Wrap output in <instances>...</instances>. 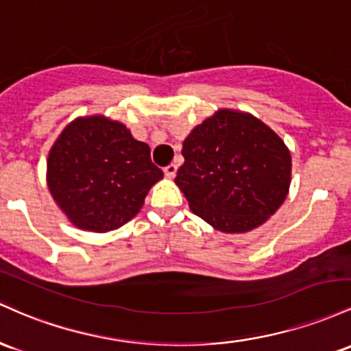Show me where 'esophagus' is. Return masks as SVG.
<instances>
[{"mask_svg": "<svg viewBox=\"0 0 351 351\" xmlns=\"http://www.w3.org/2000/svg\"><path fill=\"white\" fill-rule=\"evenodd\" d=\"M164 174L165 177H169V179H174L177 174V164H169L167 167L164 169Z\"/></svg>", "mask_w": 351, "mask_h": 351, "instance_id": "obj_1", "label": "esophagus"}]
</instances>
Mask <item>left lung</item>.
I'll return each mask as SVG.
<instances>
[{"mask_svg": "<svg viewBox=\"0 0 351 351\" xmlns=\"http://www.w3.org/2000/svg\"><path fill=\"white\" fill-rule=\"evenodd\" d=\"M176 184L215 230L243 234L278 210L292 182L289 147L249 112L219 109L182 144Z\"/></svg>", "mask_w": 351, "mask_h": 351, "instance_id": "1", "label": "left lung"}]
</instances>
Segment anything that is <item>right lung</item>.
<instances>
[{"mask_svg": "<svg viewBox=\"0 0 351 351\" xmlns=\"http://www.w3.org/2000/svg\"><path fill=\"white\" fill-rule=\"evenodd\" d=\"M162 177L149 145L104 114L71 121L54 141L46 169L49 192L62 214L74 227L97 234L136 217Z\"/></svg>", "mask_w": 351, "mask_h": 351, "instance_id": "add662e5", "label": "right lung"}]
</instances>
